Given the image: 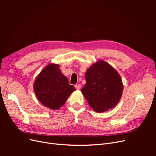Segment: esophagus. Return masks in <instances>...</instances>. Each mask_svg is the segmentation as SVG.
Here are the masks:
<instances>
[{"label": "esophagus", "instance_id": "34e87169", "mask_svg": "<svg viewBox=\"0 0 156 156\" xmlns=\"http://www.w3.org/2000/svg\"><path fill=\"white\" fill-rule=\"evenodd\" d=\"M75 88H76L77 90H79L80 88H81V84H75Z\"/></svg>", "mask_w": 156, "mask_h": 156}]
</instances>
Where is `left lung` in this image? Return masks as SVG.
I'll return each instance as SVG.
<instances>
[{
	"label": "left lung",
	"instance_id": "8db88e82",
	"mask_svg": "<svg viewBox=\"0 0 156 156\" xmlns=\"http://www.w3.org/2000/svg\"><path fill=\"white\" fill-rule=\"evenodd\" d=\"M86 84L81 90L89 105L97 112L115 107L122 95L123 83L111 66L100 60L86 72Z\"/></svg>",
	"mask_w": 156,
	"mask_h": 156
}]
</instances>
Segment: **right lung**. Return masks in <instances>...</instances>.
Wrapping results in <instances>:
<instances>
[{
    "mask_svg": "<svg viewBox=\"0 0 156 156\" xmlns=\"http://www.w3.org/2000/svg\"><path fill=\"white\" fill-rule=\"evenodd\" d=\"M34 90L37 100L44 106L58 110L75 88L61 72L58 64H49L37 76Z\"/></svg>",
    "mask_w": 156,
    "mask_h": 156,
    "instance_id": "1",
    "label": "right lung"
}]
</instances>
